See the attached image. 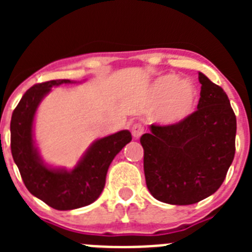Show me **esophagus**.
<instances>
[{
	"mask_svg": "<svg viewBox=\"0 0 252 252\" xmlns=\"http://www.w3.org/2000/svg\"><path fill=\"white\" fill-rule=\"evenodd\" d=\"M131 132H132L133 139H140V136L144 133V126L141 124H135L131 128Z\"/></svg>",
	"mask_w": 252,
	"mask_h": 252,
	"instance_id": "esophagus-1",
	"label": "esophagus"
}]
</instances>
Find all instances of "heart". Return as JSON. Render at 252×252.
I'll return each instance as SVG.
<instances>
[{
  "instance_id": "1",
  "label": "heart",
  "mask_w": 252,
  "mask_h": 252,
  "mask_svg": "<svg viewBox=\"0 0 252 252\" xmlns=\"http://www.w3.org/2000/svg\"><path fill=\"white\" fill-rule=\"evenodd\" d=\"M151 97L157 103V117L165 125H178L193 115L198 102V91L189 78L164 75L154 82Z\"/></svg>"
}]
</instances>
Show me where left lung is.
Returning a JSON list of instances; mask_svg holds the SVG:
<instances>
[{"label":"left lung","mask_w":252,"mask_h":252,"mask_svg":"<svg viewBox=\"0 0 252 252\" xmlns=\"http://www.w3.org/2000/svg\"><path fill=\"white\" fill-rule=\"evenodd\" d=\"M195 112L178 125H151L140 139L149 192L164 203L187 206L209 197L235 157L236 116L221 87L198 74Z\"/></svg>","instance_id":"1"}]
</instances>
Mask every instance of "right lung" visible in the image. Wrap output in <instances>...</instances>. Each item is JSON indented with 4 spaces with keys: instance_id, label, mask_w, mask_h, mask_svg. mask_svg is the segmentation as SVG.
I'll use <instances>...</instances> for the list:
<instances>
[{
    "instance_id": "add662e5",
    "label": "right lung",
    "mask_w": 252,
    "mask_h": 252,
    "mask_svg": "<svg viewBox=\"0 0 252 252\" xmlns=\"http://www.w3.org/2000/svg\"><path fill=\"white\" fill-rule=\"evenodd\" d=\"M72 83L57 79L35 84L22 95L11 117V153L29 192L58 211H70L93 203L101 195L107 170L115 157L131 141L128 130L102 137L86 151L73 170L44 164L32 139V125L41 99L53 87Z\"/></svg>"
}]
</instances>
